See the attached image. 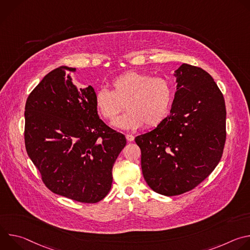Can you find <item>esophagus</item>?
I'll return each mask as SVG.
<instances>
[{"label": "esophagus", "mask_w": 250, "mask_h": 250, "mask_svg": "<svg viewBox=\"0 0 250 250\" xmlns=\"http://www.w3.org/2000/svg\"><path fill=\"white\" fill-rule=\"evenodd\" d=\"M125 137H126L127 141H133V139H134V136L132 134H125Z\"/></svg>", "instance_id": "1"}]
</instances>
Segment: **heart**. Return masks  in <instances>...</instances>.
Instances as JSON below:
<instances>
[{
    "mask_svg": "<svg viewBox=\"0 0 250 250\" xmlns=\"http://www.w3.org/2000/svg\"><path fill=\"white\" fill-rule=\"evenodd\" d=\"M110 86L111 91L100 89L95 93V106L110 122L125 106L127 111L115 123L116 126L138 128L145 124L146 127L153 128L168 117L173 87L167 79L130 70L115 77Z\"/></svg>",
    "mask_w": 250,
    "mask_h": 250,
    "instance_id": "b5f03b06",
    "label": "heart"
}]
</instances>
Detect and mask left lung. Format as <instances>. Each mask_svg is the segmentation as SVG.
I'll list each match as a JSON object with an SVG mask.
<instances>
[{"label":"left lung","instance_id":"obj_1","mask_svg":"<svg viewBox=\"0 0 250 250\" xmlns=\"http://www.w3.org/2000/svg\"><path fill=\"white\" fill-rule=\"evenodd\" d=\"M177 92L171 115L135 137L147 185L164 196L189 192L219 164L226 144L224 95L204 69L183 63L173 74Z\"/></svg>","mask_w":250,"mask_h":250}]
</instances>
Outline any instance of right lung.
<instances>
[{
    "mask_svg": "<svg viewBox=\"0 0 250 250\" xmlns=\"http://www.w3.org/2000/svg\"><path fill=\"white\" fill-rule=\"evenodd\" d=\"M68 71L52 70L27 97L25 149L51 192L95 204L110 192L126 140L99 119L93 87L78 90Z\"/></svg>",
    "mask_w": 250,
    "mask_h": 250,
    "instance_id": "obj_1",
    "label": "right lung"
}]
</instances>
